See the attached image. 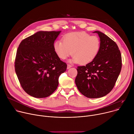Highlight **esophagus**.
Segmentation results:
<instances>
[{"instance_id": "1", "label": "esophagus", "mask_w": 134, "mask_h": 134, "mask_svg": "<svg viewBox=\"0 0 134 134\" xmlns=\"http://www.w3.org/2000/svg\"><path fill=\"white\" fill-rule=\"evenodd\" d=\"M71 66L70 65H69V64L67 65V69H69V68H71Z\"/></svg>"}]
</instances>
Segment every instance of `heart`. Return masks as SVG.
<instances>
[{
  "mask_svg": "<svg viewBox=\"0 0 134 134\" xmlns=\"http://www.w3.org/2000/svg\"><path fill=\"white\" fill-rule=\"evenodd\" d=\"M53 48L61 59H66L72 53L74 55L69 60L70 63L86 65L98 55L100 41L98 36H91L84 31L71 32L64 36L63 41H55Z\"/></svg>",
  "mask_w": 134,
  "mask_h": 134,
  "instance_id": "obj_1",
  "label": "heart"
}]
</instances>
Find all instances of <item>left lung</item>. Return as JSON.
I'll return each mask as SVG.
<instances>
[{"label":"left lung","instance_id":"left-lung-1","mask_svg":"<svg viewBox=\"0 0 134 134\" xmlns=\"http://www.w3.org/2000/svg\"><path fill=\"white\" fill-rule=\"evenodd\" d=\"M100 41L97 57L86 66H78L75 84L79 91L89 98H100L113 88L122 67L117 44L104 33L95 31Z\"/></svg>","mask_w":134,"mask_h":134}]
</instances>
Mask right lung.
<instances>
[{"instance_id":"right-lung-1","label":"right lung","mask_w":134,"mask_h":134,"mask_svg":"<svg viewBox=\"0 0 134 134\" xmlns=\"http://www.w3.org/2000/svg\"><path fill=\"white\" fill-rule=\"evenodd\" d=\"M62 31H40L23 40L18 48L15 70L23 89L35 98L52 94L59 77L67 65L60 60L53 48Z\"/></svg>"}]
</instances>
